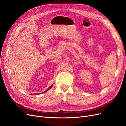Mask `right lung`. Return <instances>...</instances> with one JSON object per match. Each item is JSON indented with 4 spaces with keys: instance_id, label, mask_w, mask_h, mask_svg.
Instances as JSON below:
<instances>
[{
    "instance_id": "obj_1",
    "label": "right lung",
    "mask_w": 126,
    "mask_h": 126,
    "mask_svg": "<svg viewBox=\"0 0 126 126\" xmlns=\"http://www.w3.org/2000/svg\"><path fill=\"white\" fill-rule=\"evenodd\" d=\"M52 87V86H50V87H49V88H48V89H47V90H46V91H48V90H49V89H50V88H51V87ZM46 91H45V92H46ZM33 94V95H35V94Z\"/></svg>"
}]
</instances>
